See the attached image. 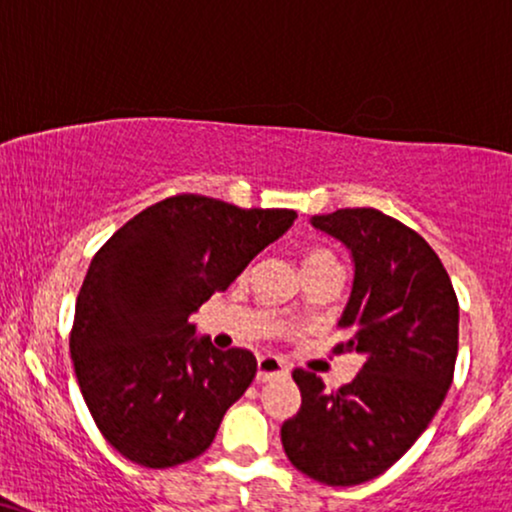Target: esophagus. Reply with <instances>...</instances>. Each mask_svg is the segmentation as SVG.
Here are the masks:
<instances>
[{
	"label": "esophagus",
	"mask_w": 512,
	"mask_h": 512,
	"mask_svg": "<svg viewBox=\"0 0 512 512\" xmlns=\"http://www.w3.org/2000/svg\"><path fill=\"white\" fill-rule=\"evenodd\" d=\"M288 374H291V367L283 360H279V357L262 355L260 360H257V381H272L279 377H288Z\"/></svg>",
	"instance_id": "esophagus-1"
}]
</instances>
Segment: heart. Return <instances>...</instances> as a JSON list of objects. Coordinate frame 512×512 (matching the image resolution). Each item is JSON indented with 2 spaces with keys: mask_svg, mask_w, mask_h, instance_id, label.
<instances>
[{
  "mask_svg": "<svg viewBox=\"0 0 512 512\" xmlns=\"http://www.w3.org/2000/svg\"><path fill=\"white\" fill-rule=\"evenodd\" d=\"M329 264H338L336 257L329 250H310L303 257V272H312V269L329 267Z\"/></svg>",
  "mask_w": 512,
  "mask_h": 512,
  "instance_id": "1",
  "label": "heart"
}]
</instances>
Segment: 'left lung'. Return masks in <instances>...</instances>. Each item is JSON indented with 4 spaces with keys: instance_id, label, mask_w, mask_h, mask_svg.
<instances>
[{
    "instance_id": "left-lung-1",
    "label": "left lung",
    "mask_w": 512,
    "mask_h": 512,
    "mask_svg": "<svg viewBox=\"0 0 512 512\" xmlns=\"http://www.w3.org/2000/svg\"><path fill=\"white\" fill-rule=\"evenodd\" d=\"M310 221L353 257V288L338 319L348 341L338 350L367 360L336 391L295 369L303 403L283 422L281 443L307 477L353 486L389 470L441 408L458 357V298L427 240L379 209H336Z\"/></svg>"
}]
</instances>
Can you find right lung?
Instances as JSON below:
<instances>
[{"mask_svg": "<svg viewBox=\"0 0 512 512\" xmlns=\"http://www.w3.org/2000/svg\"><path fill=\"white\" fill-rule=\"evenodd\" d=\"M295 217L183 193L135 214L92 257L71 360L92 420L123 458L162 470L212 446L257 360L243 348H214L190 315Z\"/></svg>", "mask_w": 512, "mask_h": 512, "instance_id": "1", "label": "right lung"}]
</instances>
